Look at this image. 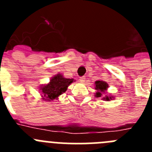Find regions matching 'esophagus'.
<instances>
[{
  "label": "esophagus",
  "instance_id": "1",
  "mask_svg": "<svg viewBox=\"0 0 152 152\" xmlns=\"http://www.w3.org/2000/svg\"><path fill=\"white\" fill-rule=\"evenodd\" d=\"M85 79H86L85 76H82V77H80V79H79V80H80V82L84 83V81H85Z\"/></svg>",
  "mask_w": 152,
  "mask_h": 152
}]
</instances>
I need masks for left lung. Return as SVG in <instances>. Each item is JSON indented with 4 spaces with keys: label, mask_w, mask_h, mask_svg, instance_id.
<instances>
[{
    "label": "left lung",
    "mask_w": 152,
    "mask_h": 152,
    "mask_svg": "<svg viewBox=\"0 0 152 152\" xmlns=\"http://www.w3.org/2000/svg\"><path fill=\"white\" fill-rule=\"evenodd\" d=\"M96 84V88L95 89L97 91V92L96 93V97H100L101 96V93L105 92L106 90H107L108 88V84H107L106 81H103V80H96L95 82ZM113 96H105L103 97V100H106L107 101L110 100H112Z\"/></svg>",
    "instance_id": "obj_1"
}]
</instances>
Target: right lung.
<instances>
[{
  "instance_id": "right-lung-1",
  "label": "right lung",
  "mask_w": 152,
  "mask_h": 152,
  "mask_svg": "<svg viewBox=\"0 0 152 152\" xmlns=\"http://www.w3.org/2000/svg\"><path fill=\"white\" fill-rule=\"evenodd\" d=\"M74 79L64 78L60 74H58L50 80L49 84L40 88L42 96L45 100H53L66 91L68 86L73 82Z\"/></svg>"
}]
</instances>
